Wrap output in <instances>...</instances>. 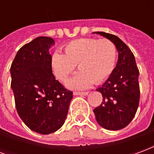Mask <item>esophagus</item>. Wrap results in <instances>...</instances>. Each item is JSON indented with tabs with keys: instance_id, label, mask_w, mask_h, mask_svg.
<instances>
[{
	"instance_id": "34e87169",
	"label": "esophagus",
	"mask_w": 154,
	"mask_h": 154,
	"mask_svg": "<svg viewBox=\"0 0 154 154\" xmlns=\"http://www.w3.org/2000/svg\"><path fill=\"white\" fill-rule=\"evenodd\" d=\"M73 95L75 96H87L88 92L87 91H74Z\"/></svg>"
}]
</instances>
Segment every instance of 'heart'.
<instances>
[{"mask_svg": "<svg viewBox=\"0 0 154 154\" xmlns=\"http://www.w3.org/2000/svg\"><path fill=\"white\" fill-rule=\"evenodd\" d=\"M64 54L54 53L51 58L53 72L58 80L65 82L75 67L80 72L72 77L67 87L83 89L101 83L112 73L117 58V48L107 38H78L67 44Z\"/></svg>", "mask_w": 154, "mask_h": 154, "instance_id": "b5f03b06", "label": "heart"}]
</instances>
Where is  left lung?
<instances>
[{"label": "left lung", "mask_w": 154, "mask_h": 154, "mask_svg": "<svg viewBox=\"0 0 154 154\" xmlns=\"http://www.w3.org/2000/svg\"><path fill=\"white\" fill-rule=\"evenodd\" d=\"M116 44L118 51L116 67L105 83L97 91L102 95V103L94 109L97 123L104 129L118 130L132 121L139 106V71L134 54L117 36L105 32H94Z\"/></svg>", "instance_id": "1"}]
</instances>
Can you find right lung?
Instances as JSON below:
<instances>
[{"mask_svg": "<svg viewBox=\"0 0 154 154\" xmlns=\"http://www.w3.org/2000/svg\"><path fill=\"white\" fill-rule=\"evenodd\" d=\"M50 37H38L22 46L11 67V88L20 119L29 129L48 134L63 126L72 91L67 90L52 72Z\"/></svg>", "mask_w": 154, "mask_h": 154, "instance_id": "obj_1", "label": "right lung"}]
</instances>
